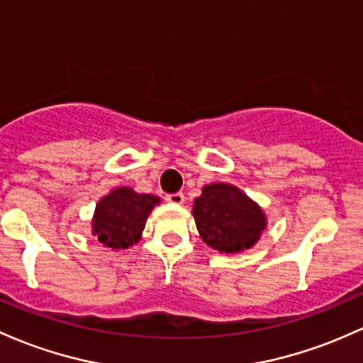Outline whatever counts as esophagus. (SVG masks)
<instances>
[{"instance_id":"34e87169","label":"esophagus","mask_w":363,"mask_h":363,"mask_svg":"<svg viewBox=\"0 0 363 363\" xmlns=\"http://www.w3.org/2000/svg\"><path fill=\"white\" fill-rule=\"evenodd\" d=\"M165 200L172 205H182L184 203V194L182 193H172V194H167Z\"/></svg>"}]
</instances>
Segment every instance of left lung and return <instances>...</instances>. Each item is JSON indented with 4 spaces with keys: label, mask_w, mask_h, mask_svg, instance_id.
I'll return each instance as SVG.
<instances>
[{
    "label": "left lung",
    "mask_w": 363,
    "mask_h": 363,
    "mask_svg": "<svg viewBox=\"0 0 363 363\" xmlns=\"http://www.w3.org/2000/svg\"><path fill=\"white\" fill-rule=\"evenodd\" d=\"M194 222L201 240L222 253L250 248L265 229V215L242 191L230 184H210L194 200Z\"/></svg>",
    "instance_id": "1"
}]
</instances>
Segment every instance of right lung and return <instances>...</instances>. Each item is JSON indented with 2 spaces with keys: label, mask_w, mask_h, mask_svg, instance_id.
Wrapping results in <instances>:
<instances>
[{
  "label": "right lung",
  "mask_w": 363,
  "mask_h": 363,
  "mask_svg": "<svg viewBox=\"0 0 363 363\" xmlns=\"http://www.w3.org/2000/svg\"><path fill=\"white\" fill-rule=\"evenodd\" d=\"M157 203L160 200L153 194H138L129 188L111 191L98 203L93 233L108 248L122 250L133 246L138 242L146 218Z\"/></svg>",
  "instance_id": "obj_1"
}]
</instances>
